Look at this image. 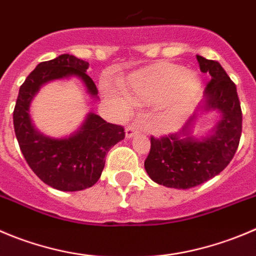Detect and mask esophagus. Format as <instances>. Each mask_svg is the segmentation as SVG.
Segmentation results:
<instances>
[{"mask_svg":"<svg viewBox=\"0 0 256 256\" xmlns=\"http://www.w3.org/2000/svg\"><path fill=\"white\" fill-rule=\"evenodd\" d=\"M138 132H140V126H137V124H130V126H126V140H130V138L134 137Z\"/></svg>","mask_w":256,"mask_h":256,"instance_id":"34e87169","label":"esophagus"}]
</instances>
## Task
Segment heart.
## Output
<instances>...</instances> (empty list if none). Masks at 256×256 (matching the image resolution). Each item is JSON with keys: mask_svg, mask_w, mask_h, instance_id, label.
<instances>
[{"mask_svg": "<svg viewBox=\"0 0 256 256\" xmlns=\"http://www.w3.org/2000/svg\"><path fill=\"white\" fill-rule=\"evenodd\" d=\"M123 89L134 103L150 104L160 100L167 113L178 114L200 93L201 80L181 65L160 62L128 75Z\"/></svg>", "mask_w": 256, "mask_h": 256, "instance_id": "1", "label": "heart"}]
</instances>
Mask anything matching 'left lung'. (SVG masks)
I'll list each match as a JSON object with an SVG mask.
<instances>
[{
    "label": "left lung",
    "mask_w": 256,
    "mask_h": 256,
    "mask_svg": "<svg viewBox=\"0 0 256 256\" xmlns=\"http://www.w3.org/2000/svg\"><path fill=\"white\" fill-rule=\"evenodd\" d=\"M200 70L211 80L205 98L182 130L162 138H150V150L144 160L148 176L170 188L187 190L198 186L220 174L239 147L242 114L236 85L218 62L197 55ZM218 111L220 119L212 133L194 138L193 126L198 112Z\"/></svg>",
    "instance_id": "obj_1"
}]
</instances>
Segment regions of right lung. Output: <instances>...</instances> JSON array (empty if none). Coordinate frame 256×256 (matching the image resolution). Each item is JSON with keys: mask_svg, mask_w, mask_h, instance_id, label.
Returning <instances> with one entry per match:
<instances>
[{"mask_svg": "<svg viewBox=\"0 0 256 256\" xmlns=\"http://www.w3.org/2000/svg\"><path fill=\"white\" fill-rule=\"evenodd\" d=\"M88 68L89 62L69 54L40 62L20 86L14 106V133L26 162L41 181L59 191H80L96 184L103 172L106 154L126 136L123 126L106 123L94 113L86 114L79 130L69 137H50L34 126L30 104L48 82L76 76L84 82L88 94L98 100V89L86 74Z\"/></svg>", "mask_w": 256, "mask_h": 256, "instance_id": "1", "label": "right lung"}]
</instances>
